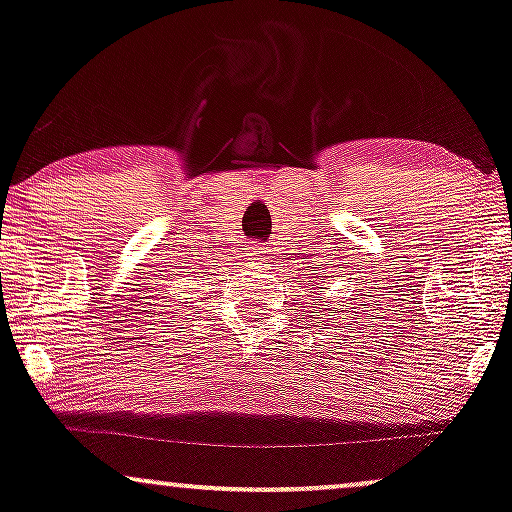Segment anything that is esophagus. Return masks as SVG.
<instances>
[{
  "label": "esophagus",
  "mask_w": 512,
  "mask_h": 512,
  "mask_svg": "<svg viewBox=\"0 0 512 512\" xmlns=\"http://www.w3.org/2000/svg\"><path fill=\"white\" fill-rule=\"evenodd\" d=\"M250 260H260V262H267L271 257V250L267 248V245H260V243H252L250 245Z\"/></svg>",
  "instance_id": "esophagus-1"
}]
</instances>
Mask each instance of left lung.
<instances>
[{
  "label": "left lung",
  "instance_id": "obj_1",
  "mask_svg": "<svg viewBox=\"0 0 512 512\" xmlns=\"http://www.w3.org/2000/svg\"><path fill=\"white\" fill-rule=\"evenodd\" d=\"M314 278H319V276H314ZM321 283H326V278H321ZM314 290H319V283H316ZM328 316H331V314H328Z\"/></svg>",
  "mask_w": 512,
  "mask_h": 512
}]
</instances>
